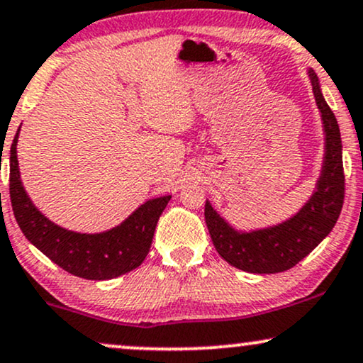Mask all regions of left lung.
Wrapping results in <instances>:
<instances>
[{
	"instance_id": "obj_1",
	"label": "left lung",
	"mask_w": 363,
	"mask_h": 363,
	"mask_svg": "<svg viewBox=\"0 0 363 363\" xmlns=\"http://www.w3.org/2000/svg\"><path fill=\"white\" fill-rule=\"evenodd\" d=\"M310 80L325 124L326 145L321 177L310 202L289 220L269 229L237 232L205 203V222L217 252L230 266L256 274H274L291 269L305 259L337 223L345 199V173L342 160V138L333 111L326 104L316 74Z\"/></svg>"
}]
</instances>
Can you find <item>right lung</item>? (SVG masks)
I'll use <instances>...</instances> for the list:
<instances>
[{"mask_svg":"<svg viewBox=\"0 0 363 363\" xmlns=\"http://www.w3.org/2000/svg\"><path fill=\"white\" fill-rule=\"evenodd\" d=\"M18 133L10 151V199L26 239L62 269L84 279H113L141 266L150 252L158 218L172 196L147 200L121 225L102 234L62 229L38 212L21 185L16 158Z\"/></svg>","mask_w":363,"mask_h":363,"instance_id":"right-lung-1","label":"right lung"}]
</instances>
